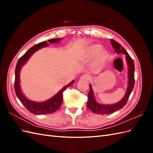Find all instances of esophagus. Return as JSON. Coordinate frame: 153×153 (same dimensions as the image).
I'll return each instance as SVG.
<instances>
[{
  "instance_id": "obj_1",
  "label": "esophagus",
  "mask_w": 153,
  "mask_h": 153,
  "mask_svg": "<svg viewBox=\"0 0 153 153\" xmlns=\"http://www.w3.org/2000/svg\"><path fill=\"white\" fill-rule=\"evenodd\" d=\"M91 78H92V76L90 75H89V74H84V75H83L82 76H81L80 79L90 80L91 79Z\"/></svg>"
}]
</instances>
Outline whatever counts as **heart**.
<instances>
[{
  "mask_svg": "<svg viewBox=\"0 0 153 153\" xmlns=\"http://www.w3.org/2000/svg\"><path fill=\"white\" fill-rule=\"evenodd\" d=\"M96 56V64L98 66H103L107 59V53L102 50V47L98 44L90 45L85 52V57L87 59H92Z\"/></svg>",
  "mask_w": 153,
  "mask_h": 153,
  "instance_id": "1",
  "label": "heart"
}]
</instances>
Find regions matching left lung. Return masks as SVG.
Masks as SVG:
<instances>
[{"label":"left lung","mask_w":153,"mask_h":153,"mask_svg":"<svg viewBox=\"0 0 153 153\" xmlns=\"http://www.w3.org/2000/svg\"><path fill=\"white\" fill-rule=\"evenodd\" d=\"M110 42L112 45L113 48L115 50V52H116L117 53H123L124 55H126V59L128 65V87L127 88L126 94H125L124 97L121 101H119L118 103L114 105H106L100 104L95 100L93 91H92V87L90 85V91L87 96L88 100L87 103V106L92 112L98 114H110L116 112V111L124 107V105L127 103L129 95L131 93V92L133 89L134 85H135V76H134V73H135V65H134L133 60L131 59L130 56H129V55L126 52V50L123 47H121V44H119L117 41H115V40L112 39H110Z\"/></svg>","instance_id":"8db88e82"}]
</instances>
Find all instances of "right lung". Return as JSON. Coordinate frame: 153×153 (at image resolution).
Listing matches in <instances>:
<instances>
[{
    "instance_id": "right-lung-1",
    "label": "right lung",
    "mask_w": 153,
    "mask_h": 153,
    "mask_svg": "<svg viewBox=\"0 0 153 153\" xmlns=\"http://www.w3.org/2000/svg\"><path fill=\"white\" fill-rule=\"evenodd\" d=\"M61 38H56L49 39L48 42L50 43L59 42ZM48 46V43L47 41L39 43L34 45V47L30 48L29 50H27L25 53L18 59V62L16 64L15 68V91L18 98L21 101V103L24 105L25 107L28 110L29 112L34 115H44L52 114L57 111L62 103L63 100V92L65 91L68 87L71 86L73 83L74 80L71 82L69 84L64 86L62 89L58 93H57L52 98L48 100L44 101L41 103H36L34 101H30L25 98V96L23 94L20 86V72L21 68L24 65L25 62L28 61L31 55L33 54L37 50L40 48L45 47Z\"/></svg>"
}]
</instances>
